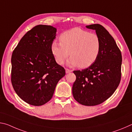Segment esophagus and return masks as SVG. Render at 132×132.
<instances>
[{"label": "esophagus", "mask_w": 132, "mask_h": 132, "mask_svg": "<svg viewBox=\"0 0 132 132\" xmlns=\"http://www.w3.org/2000/svg\"><path fill=\"white\" fill-rule=\"evenodd\" d=\"M72 70H70V69H66V73H69L70 72H71Z\"/></svg>", "instance_id": "1"}]
</instances>
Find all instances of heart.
Returning <instances> with one entry per match:
<instances>
[{
  "label": "heart",
  "instance_id": "1",
  "mask_svg": "<svg viewBox=\"0 0 132 132\" xmlns=\"http://www.w3.org/2000/svg\"><path fill=\"white\" fill-rule=\"evenodd\" d=\"M59 41L60 43L53 41L51 49L56 62L61 65L70 54L68 62L69 66L88 68L97 61L101 52L99 36L80 28H73L62 33Z\"/></svg>",
  "mask_w": 132,
  "mask_h": 132
}]
</instances>
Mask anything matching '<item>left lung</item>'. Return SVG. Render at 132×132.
<instances>
[{
	"label": "left lung",
	"mask_w": 132,
	"mask_h": 132,
	"mask_svg": "<svg viewBox=\"0 0 132 132\" xmlns=\"http://www.w3.org/2000/svg\"><path fill=\"white\" fill-rule=\"evenodd\" d=\"M86 27L95 30L99 36L101 52L88 68L73 71L76 79L72 93L80 104L94 106L106 101L117 90L121 79L122 58L115 39L103 26L95 24Z\"/></svg>",
	"instance_id": "obj_1"
}]
</instances>
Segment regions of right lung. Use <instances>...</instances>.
Wrapping results in <instances>:
<instances>
[{
    "label": "right lung",
    "mask_w": 132,
    "mask_h": 132,
    "mask_svg": "<svg viewBox=\"0 0 132 132\" xmlns=\"http://www.w3.org/2000/svg\"><path fill=\"white\" fill-rule=\"evenodd\" d=\"M56 29L38 25L21 39L12 56L11 81L15 92L28 104L41 106L52 98L56 84L65 75L51 52Z\"/></svg>",
    "instance_id": "add662e5"
}]
</instances>
